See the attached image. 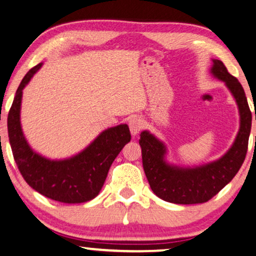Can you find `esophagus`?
<instances>
[{"label":"esophagus","mask_w":256,"mask_h":256,"mask_svg":"<svg viewBox=\"0 0 256 256\" xmlns=\"http://www.w3.org/2000/svg\"><path fill=\"white\" fill-rule=\"evenodd\" d=\"M144 120L142 118L139 116H132L128 120V126H130V131H131L132 136L138 134V133L144 128Z\"/></svg>","instance_id":"1"}]
</instances>
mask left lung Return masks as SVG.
I'll use <instances>...</instances> for the list:
<instances>
[{
    "label": "left lung",
    "mask_w": 256,
    "mask_h": 256,
    "mask_svg": "<svg viewBox=\"0 0 256 256\" xmlns=\"http://www.w3.org/2000/svg\"><path fill=\"white\" fill-rule=\"evenodd\" d=\"M212 74L231 90L240 114V128L234 144L215 162L196 168H177L164 161L166 146L150 132L140 136L142 166L150 188L162 200L178 204H204L232 180L245 161L252 128V112L245 90L238 79L228 74L222 60H214ZM256 120V114H255Z\"/></svg>",
    "instance_id": "8db88e82"
}]
</instances>
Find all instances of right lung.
<instances>
[{
  "instance_id": "right-lung-1",
  "label": "right lung",
  "mask_w": 256,
  "mask_h": 256,
  "mask_svg": "<svg viewBox=\"0 0 256 256\" xmlns=\"http://www.w3.org/2000/svg\"><path fill=\"white\" fill-rule=\"evenodd\" d=\"M42 64L30 68L22 78L8 115V133L19 172L42 196L64 204H82L100 192L114 160L131 140L126 124L101 133L86 150L71 158L50 161L30 150L20 126V104L24 87Z\"/></svg>"
}]
</instances>
